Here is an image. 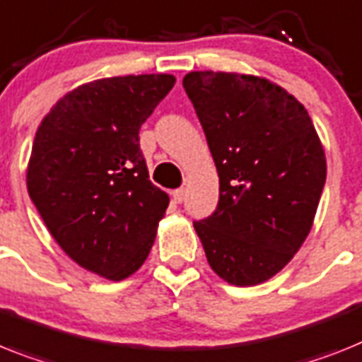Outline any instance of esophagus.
I'll return each instance as SVG.
<instances>
[{
    "label": "esophagus",
    "instance_id": "34e87169",
    "mask_svg": "<svg viewBox=\"0 0 362 362\" xmlns=\"http://www.w3.org/2000/svg\"><path fill=\"white\" fill-rule=\"evenodd\" d=\"M171 195H173V200H175L176 204H180L182 200H184V197H186V191H184V189H175L171 193Z\"/></svg>",
    "mask_w": 362,
    "mask_h": 362
}]
</instances>
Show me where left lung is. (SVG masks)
<instances>
[{"mask_svg":"<svg viewBox=\"0 0 362 362\" xmlns=\"http://www.w3.org/2000/svg\"><path fill=\"white\" fill-rule=\"evenodd\" d=\"M218 175V204L195 221L209 267L235 287L276 276L313 228L326 154L305 106L257 75L191 71L184 81Z\"/></svg>","mask_w":362,"mask_h":362,"instance_id":"8db88e82","label":"left lung"}]
</instances>
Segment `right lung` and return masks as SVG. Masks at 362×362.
Segmentation results:
<instances>
[{
    "mask_svg": "<svg viewBox=\"0 0 362 362\" xmlns=\"http://www.w3.org/2000/svg\"><path fill=\"white\" fill-rule=\"evenodd\" d=\"M175 83L167 73L97 78L60 97L36 130L29 197L59 247L110 281L144 265L169 206L138 134Z\"/></svg>",
    "mask_w": 362,
    "mask_h": 362,
    "instance_id": "obj_1",
    "label": "right lung"
}]
</instances>
